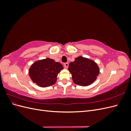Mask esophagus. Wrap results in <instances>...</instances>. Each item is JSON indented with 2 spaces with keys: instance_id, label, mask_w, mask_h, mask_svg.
<instances>
[{
  "instance_id": "1",
  "label": "esophagus",
  "mask_w": 131,
  "mask_h": 131,
  "mask_svg": "<svg viewBox=\"0 0 131 131\" xmlns=\"http://www.w3.org/2000/svg\"><path fill=\"white\" fill-rule=\"evenodd\" d=\"M68 63H65L64 64V67H65V68H66V69H67L68 68Z\"/></svg>"
}]
</instances>
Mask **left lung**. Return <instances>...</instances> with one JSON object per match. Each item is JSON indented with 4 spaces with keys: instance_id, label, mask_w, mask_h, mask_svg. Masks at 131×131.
<instances>
[{
    "instance_id": "left-lung-1",
    "label": "left lung",
    "mask_w": 131,
    "mask_h": 131,
    "mask_svg": "<svg viewBox=\"0 0 131 131\" xmlns=\"http://www.w3.org/2000/svg\"><path fill=\"white\" fill-rule=\"evenodd\" d=\"M68 69L75 84L89 86L96 80L100 73L97 63L88 58L79 56L69 63Z\"/></svg>"
}]
</instances>
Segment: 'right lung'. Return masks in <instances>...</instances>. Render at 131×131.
I'll list each match as a JSON object with an SVG mask.
<instances>
[{
    "mask_svg": "<svg viewBox=\"0 0 131 131\" xmlns=\"http://www.w3.org/2000/svg\"><path fill=\"white\" fill-rule=\"evenodd\" d=\"M63 69L60 63L47 58L34 62L29 70V75L38 86L46 88L55 84L58 74Z\"/></svg>",
    "mask_w": 131,
    "mask_h": 131,
    "instance_id": "1",
    "label": "right lung"
}]
</instances>
